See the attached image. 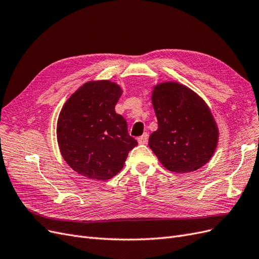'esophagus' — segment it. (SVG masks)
I'll return each instance as SVG.
<instances>
[{
	"mask_svg": "<svg viewBox=\"0 0 259 259\" xmlns=\"http://www.w3.org/2000/svg\"><path fill=\"white\" fill-rule=\"evenodd\" d=\"M148 137H149V135L147 134V133H145L144 135H142L140 137H138V143H139V144H142V145L147 144V142H148Z\"/></svg>",
	"mask_w": 259,
	"mask_h": 259,
	"instance_id": "esophagus-1",
	"label": "esophagus"
}]
</instances>
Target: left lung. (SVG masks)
<instances>
[{
	"label": "left lung",
	"mask_w": 259,
	"mask_h": 259,
	"mask_svg": "<svg viewBox=\"0 0 259 259\" xmlns=\"http://www.w3.org/2000/svg\"><path fill=\"white\" fill-rule=\"evenodd\" d=\"M152 105L158 130L149 147L164 167L189 173L206 164L218 143V128L204 100L176 82L156 85Z\"/></svg>",
	"instance_id": "left-lung-1"
}]
</instances>
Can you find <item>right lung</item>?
I'll return each instance as SVG.
<instances>
[{
	"mask_svg": "<svg viewBox=\"0 0 259 259\" xmlns=\"http://www.w3.org/2000/svg\"><path fill=\"white\" fill-rule=\"evenodd\" d=\"M122 95L110 81L88 82L62 107L57 122V140L62 158L76 173L107 180L123 168L137 140L114 107Z\"/></svg>",
	"mask_w": 259,
	"mask_h": 259,
	"instance_id": "1",
	"label": "right lung"
}]
</instances>
